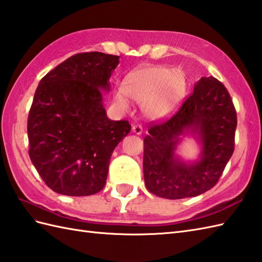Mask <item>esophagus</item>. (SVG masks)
<instances>
[{"instance_id":"34e87169","label":"esophagus","mask_w":262,"mask_h":262,"mask_svg":"<svg viewBox=\"0 0 262 262\" xmlns=\"http://www.w3.org/2000/svg\"><path fill=\"white\" fill-rule=\"evenodd\" d=\"M132 130L134 134H136V135H141L143 133V127L141 125H134L132 127Z\"/></svg>"}]
</instances>
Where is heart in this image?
I'll use <instances>...</instances> for the list:
<instances>
[{"instance_id": "heart-1", "label": "heart", "mask_w": 262, "mask_h": 262, "mask_svg": "<svg viewBox=\"0 0 262 262\" xmlns=\"http://www.w3.org/2000/svg\"><path fill=\"white\" fill-rule=\"evenodd\" d=\"M185 78L179 70L165 66H144L124 79L123 90L114 95L121 111H128L132 100L142 103V113L149 120H163L171 115L185 94Z\"/></svg>"}]
</instances>
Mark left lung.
I'll list each match as a JSON object with an SVG mask.
<instances>
[{"label": "left lung", "mask_w": 262, "mask_h": 262, "mask_svg": "<svg viewBox=\"0 0 262 262\" xmlns=\"http://www.w3.org/2000/svg\"><path fill=\"white\" fill-rule=\"evenodd\" d=\"M236 113L227 88L213 77H202L173 117L149 127L144 138V180L155 195L179 200L213 187L234 150ZM194 137L199 159L177 154L183 137Z\"/></svg>", "instance_id": "1"}]
</instances>
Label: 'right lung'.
<instances>
[{"mask_svg": "<svg viewBox=\"0 0 262 262\" xmlns=\"http://www.w3.org/2000/svg\"><path fill=\"white\" fill-rule=\"evenodd\" d=\"M118 56L78 53L39 82L28 117L29 155L45 183L68 196L93 195L106 184L114 149L130 132L107 117L101 91Z\"/></svg>", "mask_w": 262, "mask_h": 262, "instance_id": "obj_1", "label": "right lung"}]
</instances>
